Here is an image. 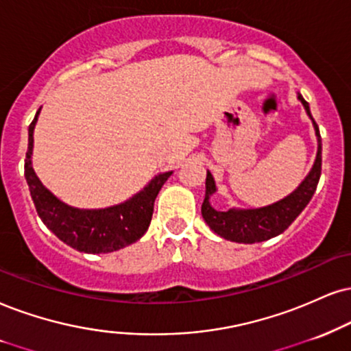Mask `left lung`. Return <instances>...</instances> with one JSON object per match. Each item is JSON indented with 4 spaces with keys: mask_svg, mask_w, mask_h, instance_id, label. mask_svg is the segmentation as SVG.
<instances>
[{
    "mask_svg": "<svg viewBox=\"0 0 351 351\" xmlns=\"http://www.w3.org/2000/svg\"><path fill=\"white\" fill-rule=\"evenodd\" d=\"M298 99L302 102L308 115L313 119L309 110V104L302 99L301 94L298 96ZM313 123L315 128V135L319 138L317 158H315L314 166L311 169L309 176L302 180V184L291 195L274 203V205L255 210H215L210 205V197L216 192V185L213 176L210 172H206V193L202 205V216L205 219V223L213 229L216 234L232 242L255 244V242L271 239V237L281 234L300 216L301 211L308 206L311 198H313L322 171L321 133H319V127L314 122V119Z\"/></svg>",
    "mask_w": 351,
    "mask_h": 351,
    "instance_id": "left-lung-1",
    "label": "left lung"
}]
</instances>
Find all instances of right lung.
I'll use <instances>...</instances> for the list:
<instances>
[{
    "label": "right lung",
    "instance_id": "1",
    "mask_svg": "<svg viewBox=\"0 0 351 351\" xmlns=\"http://www.w3.org/2000/svg\"><path fill=\"white\" fill-rule=\"evenodd\" d=\"M38 112L40 109L37 110L32 123L29 125V145L27 153H25L24 174L29 184L30 197L45 226L58 239L66 242L80 252H114L136 242L149 228L156 197L172 172L159 174L151 180L148 187L122 205L104 210H77L64 205L43 187L30 164L34 127H36Z\"/></svg>",
    "mask_w": 351,
    "mask_h": 351
}]
</instances>
